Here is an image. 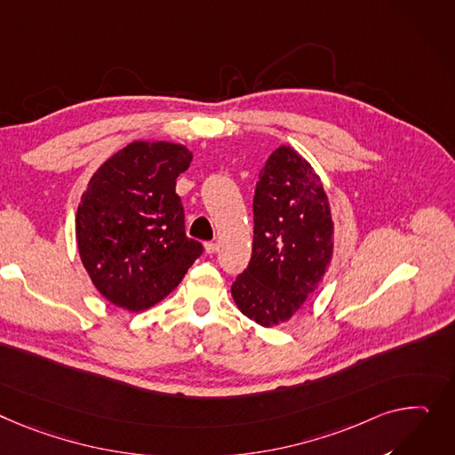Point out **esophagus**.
<instances>
[{"instance_id":"34e87169","label":"esophagus","mask_w":455,"mask_h":455,"mask_svg":"<svg viewBox=\"0 0 455 455\" xmlns=\"http://www.w3.org/2000/svg\"><path fill=\"white\" fill-rule=\"evenodd\" d=\"M204 251L206 254H216L220 251V245L214 243V241H208V243H204Z\"/></svg>"}]
</instances>
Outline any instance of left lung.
I'll use <instances>...</instances> for the list:
<instances>
[{
    "label": "left lung",
    "instance_id": "8db88e82",
    "mask_svg": "<svg viewBox=\"0 0 455 455\" xmlns=\"http://www.w3.org/2000/svg\"><path fill=\"white\" fill-rule=\"evenodd\" d=\"M332 251L322 179L292 146H280L256 185L252 258L230 289L237 309L263 327L289 322L318 289Z\"/></svg>",
    "mask_w": 455,
    "mask_h": 455
}]
</instances>
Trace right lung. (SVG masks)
Returning <instances> with one entry per match:
<instances>
[{"label":"right lung","instance_id":"add662e5","mask_svg":"<svg viewBox=\"0 0 455 455\" xmlns=\"http://www.w3.org/2000/svg\"><path fill=\"white\" fill-rule=\"evenodd\" d=\"M192 149L168 140H135L89 179L75 232L84 268L109 304L140 313L185 278L203 245L185 234L175 179Z\"/></svg>","mask_w":455,"mask_h":455}]
</instances>
